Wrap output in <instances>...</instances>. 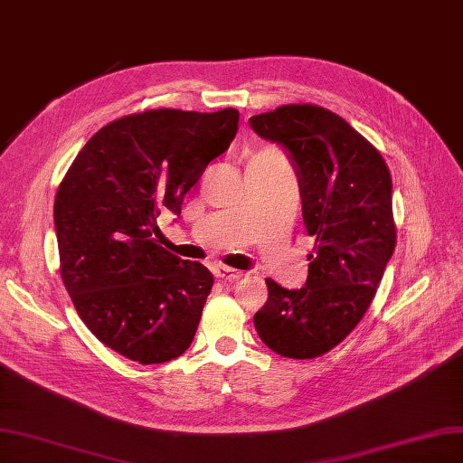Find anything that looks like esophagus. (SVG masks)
<instances>
[{"instance_id": "obj_1", "label": "esophagus", "mask_w": 463, "mask_h": 463, "mask_svg": "<svg viewBox=\"0 0 463 463\" xmlns=\"http://www.w3.org/2000/svg\"><path fill=\"white\" fill-rule=\"evenodd\" d=\"M215 277L221 279V280H229V282H234L238 279H242V272L236 270V269H231V267H217L215 269Z\"/></svg>"}]
</instances>
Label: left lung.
Wrapping results in <instances>:
<instances>
[{
  "mask_svg": "<svg viewBox=\"0 0 463 463\" xmlns=\"http://www.w3.org/2000/svg\"><path fill=\"white\" fill-rule=\"evenodd\" d=\"M251 129L292 158L303 222L315 236L299 289L267 279L253 324L288 358H317L339 345L375 296L397 244L391 174L380 150L344 118L317 105H284L250 118Z\"/></svg>",
  "mask_w": 463,
  "mask_h": 463,
  "instance_id": "left-lung-1",
  "label": "left lung"
}]
</instances>
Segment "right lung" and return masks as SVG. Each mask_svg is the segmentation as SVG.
<instances>
[{"label": "right lung", "instance_id": "right-lung-1", "mask_svg": "<svg viewBox=\"0 0 463 463\" xmlns=\"http://www.w3.org/2000/svg\"><path fill=\"white\" fill-rule=\"evenodd\" d=\"M236 109L129 114L100 128L55 198L61 277L91 334L139 364L191 347L213 275L156 244L160 210L184 194L238 131Z\"/></svg>", "mask_w": 463, "mask_h": 463}]
</instances>
